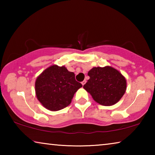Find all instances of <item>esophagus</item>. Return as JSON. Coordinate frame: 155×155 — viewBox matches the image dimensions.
I'll return each mask as SVG.
<instances>
[{"mask_svg":"<svg viewBox=\"0 0 155 155\" xmlns=\"http://www.w3.org/2000/svg\"><path fill=\"white\" fill-rule=\"evenodd\" d=\"M85 83H86V81H85V80H84L83 81H82V82H81V83H82V85H85Z\"/></svg>","mask_w":155,"mask_h":155,"instance_id":"esophagus-1","label":"esophagus"}]
</instances>
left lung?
Listing matches in <instances>:
<instances>
[{
  "mask_svg": "<svg viewBox=\"0 0 155 155\" xmlns=\"http://www.w3.org/2000/svg\"><path fill=\"white\" fill-rule=\"evenodd\" d=\"M87 75L90 79L83 88L102 105L111 106L117 103L127 90V81L124 76L111 66L94 67Z\"/></svg>",
  "mask_w": 155,
  "mask_h": 155,
  "instance_id": "1",
  "label": "left lung"
}]
</instances>
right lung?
<instances>
[{
  "label": "right lung",
  "instance_id": "1",
  "mask_svg": "<svg viewBox=\"0 0 155 155\" xmlns=\"http://www.w3.org/2000/svg\"><path fill=\"white\" fill-rule=\"evenodd\" d=\"M75 79L74 72L65 66L53 65L42 72L35 81L38 101L50 111H59L71 103L74 94L82 87Z\"/></svg>",
  "mask_w": 155,
  "mask_h": 155
}]
</instances>
